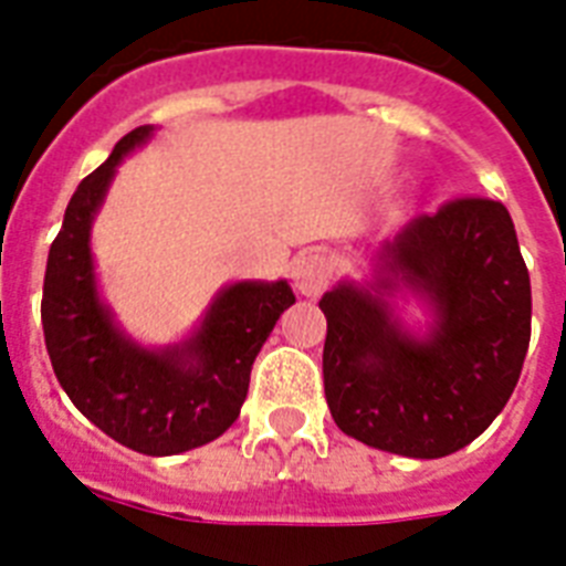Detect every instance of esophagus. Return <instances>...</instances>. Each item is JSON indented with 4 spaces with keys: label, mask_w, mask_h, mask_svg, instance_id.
Returning a JSON list of instances; mask_svg holds the SVG:
<instances>
[{
    "label": "esophagus",
    "mask_w": 566,
    "mask_h": 566,
    "mask_svg": "<svg viewBox=\"0 0 566 566\" xmlns=\"http://www.w3.org/2000/svg\"><path fill=\"white\" fill-rule=\"evenodd\" d=\"M291 275L293 284H296V291L305 293V296H319L328 284L326 258L319 255V252H302V255H296V261H293Z\"/></svg>",
    "instance_id": "esophagus-1"
}]
</instances>
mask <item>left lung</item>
I'll return each instance as SVG.
<instances>
[{"label": "left lung", "mask_w": 566, "mask_h": 566, "mask_svg": "<svg viewBox=\"0 0 566 566\" xmlns=\"http://www.w3.org/2000/svg\"><path fill=\"white\" fill-rule=\"evenodd\" d=\"M387 270L438 305L411 340L385 300L340 284L319 300L323 385L337 429L405 458H443L482 434L517 387L532 337V284L509 208L455 196L381 249ZM394 282H378L390 291Z\"/></svg>", "instance_id": "8db88e82"}]
</instances>
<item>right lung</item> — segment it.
<instances>
[{"label": "right lung", "instance_id": "1", "mask_svg": "<svg viewBox=\"0 0 566 566\" xmlns=\"http://www.w3.org/2000/svg\"><path fill=\"white\" fill-rule=\"evenodd\" d=\"M149 132H128L75 188L49 249L40 319L52 370L75 408L123 447L176 455L238 420L252 361L296 296L284 282L231 284L199 335L170 353H146L119 335L96 296L87 238L117 164Z\"/></svg>", "mask_w": 566, "mask_h": 566}]
</instances>
